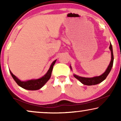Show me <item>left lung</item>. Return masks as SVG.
Returning <instances> with one entry per match:
<instances>
[{
  "instance_id": "obj_1",
  "label": "left lung",
  "mask_w": 121,
  "mask_h": 121,
  "mask_svg": "<svg viewBox=\"0 0 121 121\" xmlns=\"http://www.w3.org/2000/svg\"><path fill=\"white\" fill-rule=\"evenodd\" d=\"M110 49L111 52V60L110 63V64L107 67V68L105 72L102 75H101L99 77H95L92 78H85V77H79L78 75H75L74 74V76L75 78H77L78 80H79L80 82H82V84H83L84 85H96L105 80L106 78L107 75H108V74L110 73L111 70L112 66H113V49H112V46L111 43H110ZM70 69H72V67H70Z\"/></svg>"
}]
</instances>
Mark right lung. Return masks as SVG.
<instances>
[{
	"label": "right lung",
	"mask_w": 121,
	"mask_h": 121,
	"mask_svg": "<svg viewBox=\"0 0 121 121\" xmlns=\"http://www.w3.org/2000/svg\"><path fill=\"white\" fill-rule=\"evenodd\" d=\"M56 60L53 62V63L50 66L49 70H48L45 75L43 77H41V78L37 79H32V80H30L27 81H21L13 74L10 70H9L11 76L15 81L17 85L20 86L22 87L23 89H26L29 90H37L41 89L46 82H47L49 79H50L51 74L53 70V65L55 64Z\"/></svg>",
	"instance_id": "add662e5"
}]
</instances>
